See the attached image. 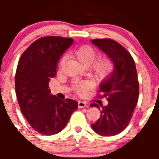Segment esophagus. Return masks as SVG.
Returning <instances> with one entry per match:
<instances>
[{
	"label": "esophagus",
	"instance_id": "esophagus-1",
	"mask_svg": "<svg viewBox=\"0 0 159 159\" xmlns=\"http://www.w3.org/2000/svg\"><path fill=\"white\" fill-rule=\"evenodd\" d=\"M87 106V103L85 102H82V101H80L78 102V108H85Z\"/></svg>",
	"mask_w": 159,
	"mask_h": 159
}]
</instances>
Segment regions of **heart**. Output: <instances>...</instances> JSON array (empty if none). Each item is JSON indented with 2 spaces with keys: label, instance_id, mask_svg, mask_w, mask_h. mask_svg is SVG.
Here are the masks:
<instances>
[{
  "label": "heart",
  "instance_id": "heart-1",
  "mask_svg": "<svg viewBox=\"0 0 159 159\" xmlns=\"http://www.w3.org/2000/svg\"><path fill=\"white\" fill-rule=\"evenodd\" d=\"M74 55L77 60L83 65L88 67L92 63L96 58L97 51L93 47L90 45H83L77 48L74 52ZM66 61V57L63 56L59 61V68H61ZM114 65L110 58L107 57H101L97 59L91 66V70L99 79L106 78L113 70ZM92 87V84L89 81H75L73 83V89L77 94L84 95L89 89Z\"/></svg>",
  "mask_w": 159,
  "mask_h": 159
}]
</instances>
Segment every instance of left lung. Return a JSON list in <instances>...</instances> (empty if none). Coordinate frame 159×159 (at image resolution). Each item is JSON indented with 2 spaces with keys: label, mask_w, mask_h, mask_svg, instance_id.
Returning a JSON list of instances; mask_svg holds the SVG:
<instances>
[{
  "label": "left lung",
  "mask_w": 159,
  "mask_h": 159,
  "mask_svg": "<svg viewBox=\"0 0 159 159\" xmlns=\"http://www.w3.org/2000/svg\"><path fill=\"white\" fill-rule=\"evenodd\" d=\"M91 42L105 53L115 64L109 76L102 81L99 98L108 102L102 106L101 117L92 129L100 135L113 136L124 131L129 125L139 100V84L135 64L125 48L111 38L91 40ZM100 107L96 103L91 107Z\"/></svg>",
  "instance_id": "8db88e82"
}]
</instances>
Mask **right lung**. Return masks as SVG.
<instances>
[{"label": "right lung", "instance_id": "obj_1", "mask_svg": "<svg viewBox=\"0 0 159 159\" xmlns=\"http://www.w3.org/2000/svg\"><path fill=\"white\" fill-rule=\"evenodd\" d=\"M74 40L57 36L34 41L19 59L15 74V91L22 114L30 125L44 135L60 132L66 126L78 102L52 95L49 81L57 63Z\"/></svg>", "mask_w": 159, "mask_h": 159}]
</instances>
